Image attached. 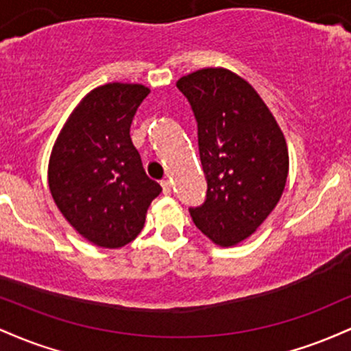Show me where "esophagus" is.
<instances>
[{"label":"esophagus","instance_id":"1","mask_svg":"<svg viewBox=\"0 0 351 351\" xmlns=\"http://www.w3.org/2000/svg\"><path fill=\"white\" fill-rule=\"evenodd\" d=\"M162 188H163V195H170V193H171V181L170 180H163L162 181Z\"/></svg>","mask_w":351,"mask_h":351}]
</instances>
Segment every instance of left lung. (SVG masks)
I'll use <instances>...</instances> for the list:
<instances>
[{
    "instance_id": "obj_1",
    "label": "left lung",
    "mask_w": 351,
    "mask_h": 351,
    "mask_svg": "<svg viewBox=\"0 0 351 351\" xmlns=\"http://www.w3.org/2000/svg\"><path fill=\"white\" fill-rule=\"evenodd\" d=\"M198 122L199 158L208 181L193 223L219 247L241 244L279 203L289 148L276 117L247 80L204 67L176 80Z\"/></svg>"
}]
</instances>
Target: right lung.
<instances>
[{
    "instance_id": "1",
    "label": "right lung",
    "mask_w": 351,
    "mask_h": 351,
    "mask_svg": "<svg viewBox=\"0 0 351 351\" xmlns=\"http://www.w3.org/2000/svg\"><path fill=\"white\" fill-rule=\"evenodd\" d=\"M150 88L110 82L92 88L60 128L47 183L56 206L88 243L117 249L143 229L162 186L145 173L130 125Z\"/></svg>"
}]
</instances>
